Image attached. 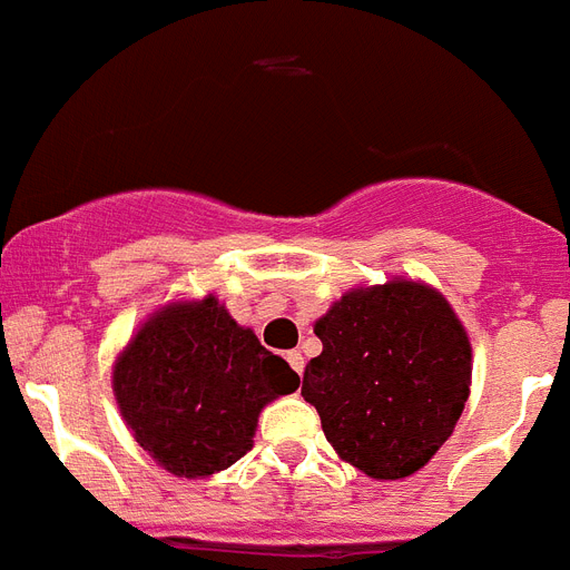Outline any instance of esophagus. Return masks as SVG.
<instances>
[{
	"label": "esophagus",
	"instance_id": "obj_1",
	"mask_svg": "<svg viewBox=\"0 0 570 570\" xmlns=\"http://www.w3.org/2000/svg\"><path fill=\"white\" fill-rule=\"evenodd\" d=\"M285 358H288V364L294 366V373L296 375H303V370H305V358H303V352H288V355H285Z\"/></svg>",
	"mask_w": 570,
	"mask_h": 570
}]
</instances>
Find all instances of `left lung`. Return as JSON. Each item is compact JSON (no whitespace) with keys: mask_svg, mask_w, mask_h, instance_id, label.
Here are the masks:
<instances>
[{"mask_svg":"<svg viewBox=\"0 0 570 570\" xmlns=\"http://www.w3.org/2000/svg\"><path fill=\"white\" fill-rule=\"evenodd\" d=\"M323 352L303 396L346 463L379 481L420 472L458 425L472 346L443 296L420 282L350 291L317 320Z\"/></svg>","mask_w":570,"mask_h":570,"instance_id":"1","label":"left lung"}]
</instances>
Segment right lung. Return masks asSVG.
I'll list each match as a JSON object with an SVG mask.
<instances>
[{"label": "right lung", "mask_w": 570, "mask_h": 570, "mask_svg": "<svg viewBox=\"0 0 570 570\" xmlns=\"http://www.w3.org/2000/svg\"><path fill=\"white\" fill-rule=\"evenodd\" d=\"M299 375L215 296L168 305L139 328L112 370L136 443L180 478L229 469L253 449L258 411Z\"/></svg>", "instance_id": "right-lung-1"}]
</instances>
